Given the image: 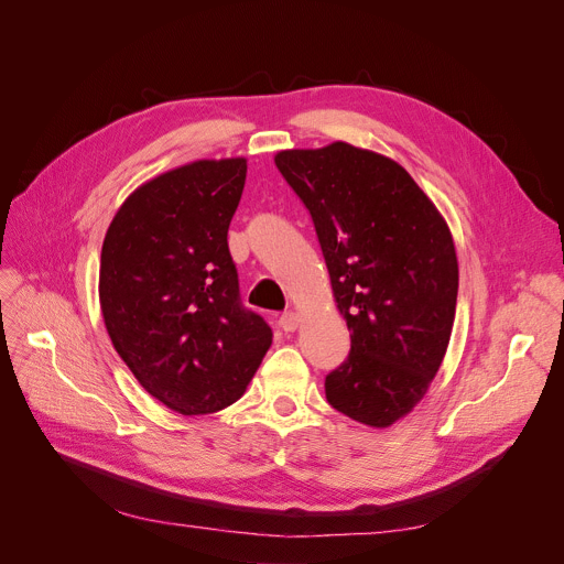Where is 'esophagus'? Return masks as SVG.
Instances as JSON below:
<instances>
[{
  "label": "esophagus",
  "mask_w": 564,
  "mask_h": 564,
  "mask_svg": "<svg viewBox=\"0 0 564 564\" xmlns=\"http://www.w3.org/2000/svg\"><path fill=\"white\" fill-rule=\"evenodd\" d=\"M299 313H294V311H288V313H283L281 317H279V326L285 330V333H292V330H296L299 328Z\"/></svg>",
  "instance_id": "34e87169"
}]
</instances>
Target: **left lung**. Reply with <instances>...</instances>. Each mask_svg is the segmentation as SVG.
Instances as JSON below:
<instances>
[{"instance_id": "1", "label": "left lung", "mask_w": 564, "mask_h": 564, "mask_svg": "<svg viewBox=\"0 0 564 564\" xmlns=\"http://www.w3.org/2000/svg\"><path fill=\"white\" fill-rule=\"evenodd\" d=\"M279 172L308 208L351 351L326 381L343 415L386 429L426 394L452 337V231L392 159L347 142L288 149Z\"/></svg>"}]
</instances>
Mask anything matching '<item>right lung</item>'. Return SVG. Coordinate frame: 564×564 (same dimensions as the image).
<instances>
[{
	"mask_svg": "<svg viewBox=\"0 0 564 564\" xmlns=\"http://www.w3.org/2000/svg\"><path fill=\"white\" fill-rule=\"evenodd\" d=\"M245 159L195 161L140 185L101 247L99 304L138 383L181 415L238 401L272 345L240 302L227 234Z\"/></svg>",
	"mask_w": 564,
	"mask_h": 564,
	"instance_id": "right-lung-1",
	"label": "right lung"
}]
</instances>
